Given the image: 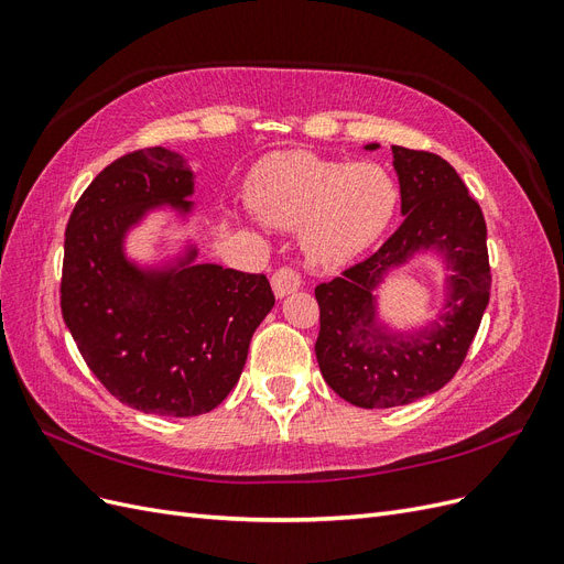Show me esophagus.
<instances>
[{"instance_id":"34e87169","label":"esophagus","mask_w":564,"mask_h":564,"mask_svg":"<svg viewBox=\"0 0 564 564\" xmlns=\"http://www.w3.org/2000/svg\"><path fill=\"white\" fill-rule=\"evenodd\" d=\"M270 284H272V292H275V296L284 299L301 286V272L294 268H280L272 272Z\"/></svg>"}]
</instances>
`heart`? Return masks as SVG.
Returning a JSON list of instances; mask_svg holds the SVG:
<instances>
[{
  "mask_svg": "<svg viewBox=\"0 0 564 564\" xmlns=\"http://www.w3.org/2000/svg\"><path fill=\"white\" fill-rule=\"evenodd\" d=\"M247 197L263 224L284 230L301 226V247L311 263L338 268L379 240L400 193L377 164L284 150L253 166Z\"/></svg>",
  "mask_w": 564,
  "mask_h": 564,
  "instance_id": "heart-1",
  "label": "heart"
}]
</instances>
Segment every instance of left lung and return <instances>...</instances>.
I'll list each match as a JSON object with an SVG mask.
<instances>
[{
    "label": "left lung",
    "instance_id": "8db88e82",
    "mask_svg": "<svg viewBox=\"0 0 564 564\" xmlns=\"http://www.w3.org/2000/svg\"><path fill=\"white\" fill-rule=\"evenodd\" d=\"M373 148L379 145H367ZM392 158L402 226L369 259L315 286L319 371L338 398L362 409L409 404L449 383L466 360L491 292L487 224L456 169L435 152L402 145H392ZM421 248L448 256L455 272L448 313L419 335H386L372 319L370 292L390 267Z\"/></svg>",
    "mask_w": 564,
    "mask_h": 564
}]
</instances>
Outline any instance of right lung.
<instances>
[{
  "instance_id": "add662e5",
  "label": "right lung",
  "mask_w": 564,
  "mask_h": 564,
  "mask_svg": "<svg viewBox=\"0 0 564 564\" xmlns=\"http://www.w3.org/2000/svg\"><path fill=\"white\" fill-rule=\"evenodd\" d=\"M193 172L178 152L141 148L100 172L65 228L61 311L112 398L160 416L212 412L240 381L249 340L275 305L265 275L214 263L141 270L124 232L158 204L191 209Z\"/></svg>"
}]
</instances>
